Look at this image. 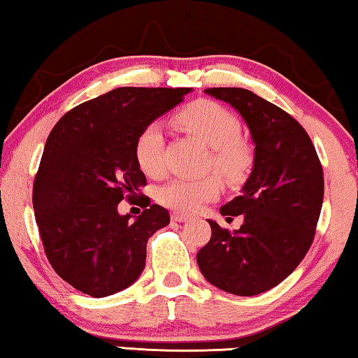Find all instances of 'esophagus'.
Masks as SVG:
<instances>
[{"instance_id": "1", "label": "esophagus", "mask_w": 358, "mask_h": 358, "mask_svg": "<svg viewBox=\"0 0 358 358\" xmlns=\"http://www.w3.org/2000/svg\"><path fill=\"white\" fill-rule=\"evenodd\" d=\"M171 220L176 221V222H185V221H189V216L180 215V213H173V215H171Z\"/></svg>"}]
</instances>
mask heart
I'll use <instances>...</instances> for the list:
<instances>
[{"label": "heart", "mask_w": 358, "mask_h": 358, "mask_svg": "<svg viewBox=\"0 0 358 358\" xmlns=\"http://www.w3.org/2000/svg\"><path fill=\"white\" fill-rule=\"evenodd\" d=\"M176 124L190 136L208 145L211 166L232 184L247 178L253 166V148L241 136V124L229 110L220 103L199 100L190 103L176 115ZM138 168L145 174L158 178L166 169L164 132L158 122L145 126L134 147ZM221 182L215 176L203 179H173L158 192L163 205L180 213H194L206 201L217 199Z\"/></svg>", "instance_id": "b5f03b06"}]
</instances>
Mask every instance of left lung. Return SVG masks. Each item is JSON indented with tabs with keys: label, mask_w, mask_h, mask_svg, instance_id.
I'll return each instance as SVG.
<instances>
[{
	"label": "left lung",
	"mask_w": 358,
	"mask_h": 358,
	"mask_svg": "<svg viewBox=\"0 0 358 358\" xmlns=\"http://www.w3.org/2000/svg\"><path fill=\"white\" fill-rule=\"evenodd\" d=\"M205 93L243 117L255 157L242 194L220 210L242 215V226L231 232L208 220L211 239L196 263L217 289L250 297L278 286L307 255L323 205V168L308 134L281 108L236 87Z\"/></svg>",
	"instance_id": "8db88e82"
}]
</instances>
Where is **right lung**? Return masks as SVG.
Returning a JSON list of instances; mask_svg holds the SVG:
<instances>
[{
  "mask_svg": "<svg viewBox=\"0 0 358 358\" xmlns=\"http://www.w3.org/2000/svg\"><path fill=\"white\" fill-rule=\"evenodd\" d=\"M189 92L119 87L72 108L50 132L34 184L35 221L50 265L77 291L106 297L142 274L147 242L169 213L142 195L145 210L132 222L117 205L147 184L137 136Z\"/></svg>",
  "mask_w": 358,
  "mask_h": 358,
  "instance_id": "add662e5",
  "label": "right lung"
}]
</instances>
